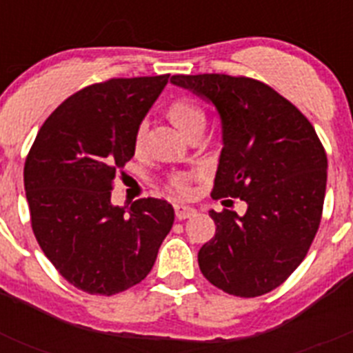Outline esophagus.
I'll return each instance as SVG.
<instances>
[{
	"mask_svg": "<svg viewBox=\"0 0 353 353\" xmlns=\"http://www.w3.org/2000/svg\"><path fill=\"white\" fill-rule=\"evenodd\" d=\"M196 214V208L189 207V205H174V215L176 219H187V217H192Z\"/></svg>",
	"mask_w": 353,
	"mask_h": 353,
	"instance_id": "34e87169",
	"label": "esophagus"
}]
</instances>
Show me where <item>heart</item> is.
<instances>
[{
    "label": "heart",
    "instance_id": "b5f03b06",
    "mask_svg": "<svg viewBox=\"0 0 353 353\" xmlns=\"http://www.w3.org/2000/svg\"><path fill=\"white\" fill-rule=\"evenodd\" d=\"M166 117L170 118L171 123H173L176 129L182 130L187 138L191 134L198 132V130H203L205 121H207V113L205 109L201 108V104L191 99V97H176L170 104L166 105ZM143 139H145V125H139L134 132V148L139 150L143 145ZM171 189H173L176 194L185 196L189 194V182H187L185 174L174 173L170 180Z\"/></svg>",
    "mask_w": 353,
    "mask_h": 353
}]
</instances>
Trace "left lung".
<instances>
[{
  "instance_id": "obj_1",
  "label": "left lung",
  "mask_w": 353,
  "mask_h": 353,
  "mask_svg": "<svg viewBox=\"0 0 353 353\" xmlns=\"http://www.w3.org/2000/svg\"><path fill=\"white\" fill-rule=\"evenodd\" d=\"M171 83L207 99L221 117L224 146L212 198L248 203L244 215L210 210L215 235L198 252L201 274L236 297L272 292L301 265L320 226L322 141L311 121L261 81L198 74Z\"/></svg>"
}]
</instances>
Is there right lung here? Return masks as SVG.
Returning <instances> with one entry per match:
<instances>
[{"mask_svg": "<svg viewBox=\"0 0 353 353\" xmlns=\"http://www.w3.org/2000/svg\"><path fill=\"white\" fill-rule=\"evenodd\" d=\"M170 74L113 77L70 95L49 114L24 162L31 228L70 285L114 295L148 276L174 221L166 199L111 203L134 155V132Z\"/></svg>", "mask_w": 353, "mask_h": 353, "instance_id": "add662e5", "label": "right lung"}]
</instances>
